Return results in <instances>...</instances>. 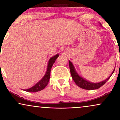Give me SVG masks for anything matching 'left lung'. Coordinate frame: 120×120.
<instances>
[{
    "instance_id": "8db88e82",
    "label": "left lung",
    "mask_w": 120,
    "mask_h": 120,
    "mask_svg": "<svg viewBox=\"0 0 120 120\" xmlns=\"http://www.w3.org/2000/svg\"><path fill=\"white\" fill-rule=\"evenodd\" d=\"M100 25H101V24H100ZM69 68L70 71H71V77H72L73 79V81H74L75 84H76L78 86H79V87L82 88V89L89 90L98 89H99V88H100L101 86H102L103 85H104V84L105 83V82L109 79L110 77H111V76L112 75V74L113 73L115 69H115L113 71L111 76L107 78V79H106L105 80L101 81V82H99V83H92V82H89V81L84 79V78H82V77L79 76V74L77 73L75 68H74V65H73L72 63H71V61H69Z\"/></svg>"
}]
</instances>
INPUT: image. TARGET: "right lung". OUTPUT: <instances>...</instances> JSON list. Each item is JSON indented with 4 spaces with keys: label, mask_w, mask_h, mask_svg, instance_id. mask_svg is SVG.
I'll return each mask as SVG.
<instances>
[{
    "label": "right lung",
    "mask_w": 120,
    "mask_h": 120,
    "mask_svg": "<svg viewBox=\"0 0 120 120\" xmlns=\"http://www.w3.org/2000/svg\"><path fill=\"white\" fill-rule=\"evenodd\" d=\"M59 56V54H57L55 56L51 57L49 59V63H48L47 71L43 77L38 83L35 84L34 86L31 87V88H30V89H29L24 90V91L27 92H30V93H35V92H38L39 91H41L46 87L49 82V78H50L51 70L52 65L54 64L56 59Z\"/></svg>",
    "instance_id": "1"
}]
</instances>
